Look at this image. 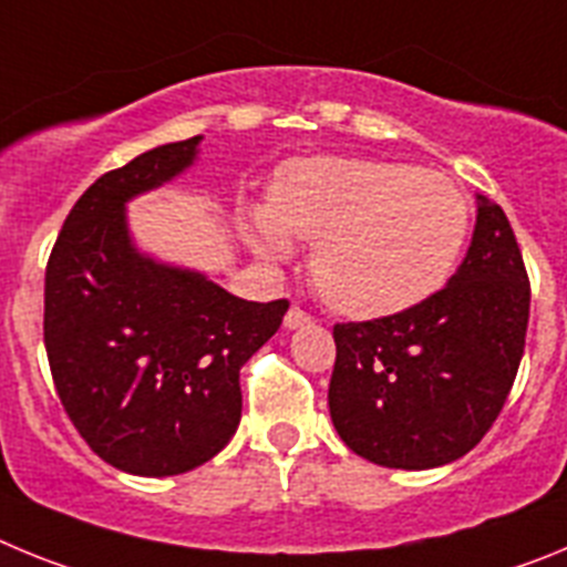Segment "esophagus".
<instances>
[{"label":"esophagus","instance_id":"34e87169","mask_svg":"<svg viewBox=\"0 0 567 567\" xmlns=\"http://www.w3.org/2000/svg\"><path fill=\"white\" fill-rule=\"evenodd\" d=\"M307 323H312V315H309L307 309H300V307H289V312L284 315V327H287V329L307 327Z\"/></svg>","mask_w":567,"mask_h":567}]
</instances>
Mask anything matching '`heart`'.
<instances>
[{
    "instance_id": "1",
    "label": "heart",
    "mask_w": 567,
    "mask_h": 567,
    "mask_svg": "<svg viewBox=\"0 0 567 567\" xmlns=\"http://www.w3.org/2000/svg\"><path fill=\"white\" fill-rule=\"evenodd\" d=\"M468 227V195L454 178L380 158L289 164L269 207L240 218L260 258H287L289 235L315 244V287L349 318H383L432 298L452 278Z\"/></svg>"
}]
</instances>
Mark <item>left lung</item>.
Here are the masks:
<instances>
[{"instance_id": "8db88e82", "label": "left lung", "mask_w": 567, "mask_h": 567, "mask_svg": "<svg viewBox=\"0 0 567 567\" xmlns=\"http://www.w3.org/2000/svg\"><path fill=\"white\" fill-rule=\"evenodd\" d=\"M530 284L503 207L480 195L457 272L412 309L334 323L329 414L354 454L423 471L485 437L517 378Z\"/></svg>"}]
</instances>
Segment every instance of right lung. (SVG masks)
<instances>
[{"label":"right lung","mask_w":567,"mask_h":567,"mask_svg":"<svg viewBox=\"0 0 567 567\" xmlns=\"http://www.w3.org/2000/svg\"><path fill=\"white\" fill-rule=\"evenodd\" d=\"M202 135L135 155L73 204L44 269V349L84 443L138 477L184 474L233 440L240 365L289 300H240L133 247L124 204L195 162Z\"/></svg>","instance_id":"add662e5"}]
</instances>
